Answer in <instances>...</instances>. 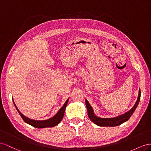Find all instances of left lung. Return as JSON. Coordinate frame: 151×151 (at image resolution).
I'll return each mask as SVG.
<instances>
[{"instance_id": "8db88e82", "label": "left lung", "mask_w": 151, "mask_h": 151, "mask_svg": "<svg viewBox=\"0 0 151 151\" xmlns=\"http://www.w3.org/2000/svg\"><path fill=\"white\" fill-rule=\"evenodd\" d=\"M140 95H141V92L140 89V91H139L138 99L136 103H135L134 106L132 108V109H131L129 111L126 112V114L114 118L104 119V118H99V117H96V116L94 114L93 110H92L90 104L88 103L87 100H86V105L87 109V114H88V118H89L94 124L99 126H117L119 125H121V124L125 122L126 121H127V120H129V119L131 117V116L133 114L135 109H137V107L139 103V101H140Z\"/></svg>"}]
</instances>
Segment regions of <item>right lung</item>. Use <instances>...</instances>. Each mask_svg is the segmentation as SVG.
<instances>
[{
	"label": "right lung",
	"instance_id": "obj_1",
	"mask_svg": "<svg viewBox=\"0 0 151 151\" xmlns=\"http://www.w3.org/2000/svg\"><path fill=\"white\" fill-rule=\"evenodd\" d=\"M68 100H69V99H67V101H65L63 106L61 108V109L59 110V111H58L57 114L55 116H54V117H53L52 118L50 119H48V120H45V121H36V120L30 119L27 117H26L25 116H24L20 112V111L18 110L17 106L15 105L14 101H13V103H14V105L15 107H16L17 111H18L19 114L20 115L23 120H24V121L26 123H27V124H29L32 126L33 127H37V128H45V127H52L53 126H55L57 124H59L60 122L62 119H63V118L64 117L65 109V107H66V106L68 105Z\"/></svg>",
	"mask_w": 151,
	"mask_h": 151
}]
</instances>
